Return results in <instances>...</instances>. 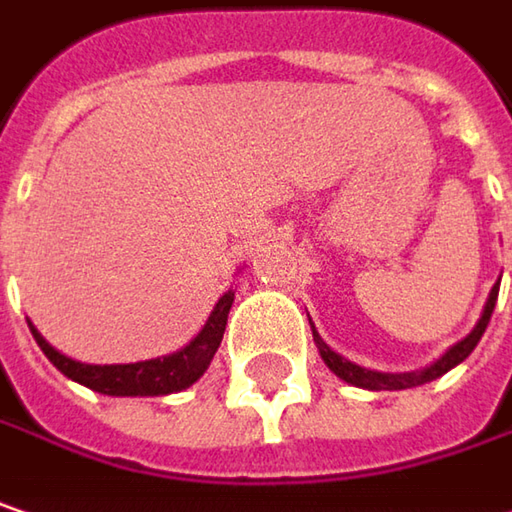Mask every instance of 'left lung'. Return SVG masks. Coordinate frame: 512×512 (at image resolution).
I'll return each mask as SVG.
<instances>
[{"instance_id":"8db88e82","label":"left lung","mask_w":512,"mask_h":512,"mask_svg":"<svg viewBox=\"0 0 512 512\" xmlns=\"http://www.w3.org/2000/svg\"><path fill=\"white\" fill-rule=\"evenodd\" d=\"M498 284H501V281H498ZM498 284L490 289V298H487V304H484V313H481V318H478V324L472 327V333H469L466 339H461L458 345L449 347V350L437 359L435 365H429V368H423V371H414V374H382V371L362 368V365L350 362V359L339 356L336 350H330V347L324 345V339L318 336L316 327H313V339H316L318 353H321V359L327 362V368L339 376V379H345V382H350V385H356V388H368V391H403V388H414V385L432 382V379L443 376L446 371H452L455 365H461L466 356L475 350V345L481 342V336H484V330H487V324H490L493 310H496Z\"/></svg>"}]
</instances>
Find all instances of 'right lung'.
<instances>
[{"mask_svg": "<svg viewBox=\"0 0 512 512\" xmlns=\"http://www.w3.org/2000/svg\"><path fill=\"white\" fill-rule=\"evenodd\" d=\"M231 304H234V289H228L226 295L217 301V307L211 310L205 327L182 350H176L170 356H159V359H147V362H130V365H86V362H77L72 356H66V353H60V350L48 345L31 321H28V327H31L40 350L48 356V362L60 374H66L80 385H86V388H92L98 394H109V397H165V394L194 385L196 379L208 371L217 347L223 342Z\"/></svg>", "mask_w": 512, "mask_h": 512, "instance_id": "1", "label": "right lung"}]
</instances>
